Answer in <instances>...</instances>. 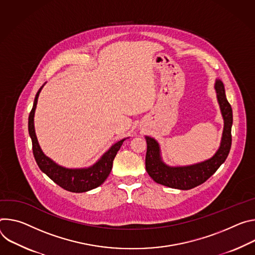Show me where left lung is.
Listing matches in <instances>:
<instances>
[{"label":"left lung","mask_w":255,"mask_h":255,"mask_svg":"<svg viewBox=\"0 0 255 255\" xmlns=\"http://www.w3.org/2000/svg\"><path fill=\"white\" fill-rule=\"evenodd\" d=\"M215 90L224 120V128L219 149L213 157L203 162L186 166H169L162 159L159 143L154 137L145 135L147 142L146 170L155 182L171 188L191 189L208 180L227 159L232 144L233 113L225 94L224 84L219 79L215 82Z\"/></svg>","instance_id":"8db88e82"}]
</instances>
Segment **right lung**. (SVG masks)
Segmentation results:
<instances>
[{"instance_id":"add662e5","label":"right lung","mask_w":255,"mask_h":255,"mask_svg":"<svg viewBox=\"0 0 255 255\" xmlns=\"http://www.w3.org/2000/svg\"><path fill=\"white\" fill-rule=\"evenodd\" d=\"M44 84L35 95L33 107L30 111L29 118H28V131H29V135L32 140V151L38 167L53 182L68 191L85 192L98 187L108 177L115 157L123 143L128 137H125L113 144L92 166L86 168H67L55 163L42 152L34 128V113L38 96Z\"/></svg>"}]
</instances>
